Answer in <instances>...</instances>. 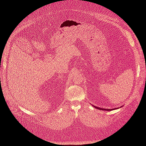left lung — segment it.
Returning <instances> with one entry per match:
<instances>
[{
  "instance_id": "obj_1",
  "label": "left lung",
  "mask_w": 146,
  "mask_h": 146,
  "mask_svg": "<svg viewBox=\"0 0 146 146\" xmlns=\"http://www.w3.org/2000/svg\"><path fill=\"white\" fill-rule=\"evenodd\" d=\"M94 107L97 108V109H99V110H106V111H110V110H112L113 109H105V108H99V107H95V106H94ZM113 110H114V108H113Z\"/></svg>"
}]
</instances>
